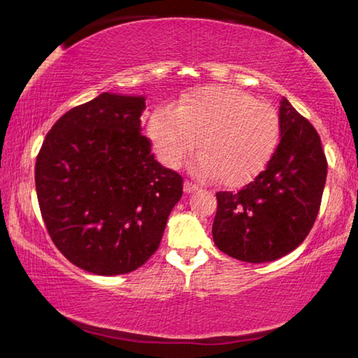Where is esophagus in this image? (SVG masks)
<instances>
[{
    "mask_svg": "<svg viewBox=\"0 0 358 358\" xmlns=\"http://www.w3.org/2000/svg\"><path fill=\"white\" fill-rule=\"evenodd\" d=\"M198 189H199V187L195 182H192V180H185V182H184V192L185 193H193V192H196Z\"/></svg>",
    "mask_w": 358,
    "mask_h": 358,
    "instance_id": "esophagus-1",
    "label": "esophagus"
}]
</instances>
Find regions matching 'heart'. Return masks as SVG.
I'll list each match as a JSON object with an SVG mask.
<instances>
[{"instance_id": "heart-1", "label": "heart", "mask_w": 358, "mask_h": 358, "mask_svg": "<svg viewBox=\"0 0 358 358\" xmlns=\"http://www.w3.org/2000/svg\"><path fill=\"white\" fill-rule=\"evenodd\" d=\"M159 160L179 168L196 149L193 171L204 179L222 176L237 187L253 179L271 159L278 141L280 121L271 105L227 86L198 87L176 108H157L146 124Z\"/></svg>"}]
</instances>
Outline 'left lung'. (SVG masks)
<instances>
[{
  "label": "left lung",
  "mask_w": 358,
  "mask_h": 358,
  "mask_svg": "<svg viewBox=\"0 0 358 358\" xmlns=\"http://www.w3.org/2000/svg\"><path fill=\"white\" fill-rule=\"evenodd\" d=\"M281 140L252 182L217 193L214 242L231 258L271 262L296 250L316 222L327 178L321 138L287 99L280 102Z\"/></svg>",
  "instance_id": "obj_1"
}]
</instances>
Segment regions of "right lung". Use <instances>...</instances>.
Here are the masks:
<instances>
[{"mask_svg":"<svg viewBox=\"0 0 358 358\" xmlns=\"http://www.w3.org/2000/svg\"><path fill=\"white\" fill-rule=\"evenodd\" d=\"M144 97L103 92L62 115L36 159L41 214L56 248L96 275L136 271L159 248L182 176L141 134Z\"/></svg>","mask_w":358,"mask_h":358,"instance_id":"obj_1","label":"right lung"}]
</instances>
